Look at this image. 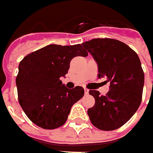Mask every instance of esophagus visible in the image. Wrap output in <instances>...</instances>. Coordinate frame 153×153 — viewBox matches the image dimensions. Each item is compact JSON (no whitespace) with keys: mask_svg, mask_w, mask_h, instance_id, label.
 <instances>
[{"mask_svg":"<svg viewBox=\"0 0 153 153\" xmlns=\"http://www.w3.org/2000/svg\"><path fill=\"white\" fill-rule=\"evenodd\" d=\"M84 93H85V94H88L89 90H88V89H87V88H84Z\"/></svg>","mask_w":153,"mask_h":153,"instance_id":"esophagus-1","label":"esophagus"}]
</instances>
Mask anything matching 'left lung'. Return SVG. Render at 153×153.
<instances>
[{"label":"left lung","instance_id":"obj_1","mask_svg":"<svg viewBox=\"0 0 153 153\" xmlns=\"http://www.w3.org/2000/svg\"><path fill=\"white\" fill-rule=\"evenodd\" d=\"M82 46L97 63L99 78L106 77L110 82L105 95L89 91L95 99L88 110L89 119L99 129H117L132 117L141 102L145 77L140 60L128 45L115 39H93Z\"/></svg>","mask_w":153,"mask_h":153}]
</instances>
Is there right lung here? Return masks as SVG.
<instances>
[{
    "mask_svg": "<svg viewBox=\"0 0 153 153\" xmlns=\"http://www.w3.org/2000/svg\"><path fill=\"white\" fill-rule=\"evenodd\" d=\"M88 56L82 45L50 44L25 56L16 78L19 102L29 119L45 129L62 126L74 104L84 95L82 87L62 84L74 57Z\"/></svg>",
    "mask_w": 153,
    "mask_h": 153,
    "instance_id": "right-lung-1",
    "label": "right lung"
}]
</instances>
